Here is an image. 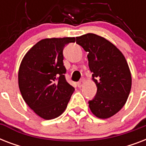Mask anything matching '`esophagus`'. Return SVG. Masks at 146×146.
<instances>
[{"label": "esophagus", "mask_w": 146, "mask_h": 146, "mask_svg": "<svg viewBox=\"0 0 146 146\" xmlns=\"http://www.w3.org/2000/svg\"><path fill=\"white\" fill-rule=\"evenodd\" d=\"M83 84H84V80H80V82H77V86L79 88H81V87L83 86Z\"/></svg>", "instance_id": "esophagus-1"}]
</instances>
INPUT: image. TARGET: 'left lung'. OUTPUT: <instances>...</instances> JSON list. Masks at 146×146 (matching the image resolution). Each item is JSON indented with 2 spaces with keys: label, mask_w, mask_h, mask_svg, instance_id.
Instances as JSON below:
<instances>
[{
  "label": "left lung",
  "mask_w": 146,
  "mask_h": 146,
  "mask_svg": "<svg viewBox=\"0 0 146 146\" xmlns=\"http://www.w3.org/2000/svg\"><path fill=\"white\" fill-rule=\"evenodd\" d=\"M76 43L89 53V66L97 86L89 108L97 117H111L124 106L130 92L132 77L127 60L114 44L93 33L76 37Z\"/></svg>",
  "instance_id": "1"
}]
</instances>
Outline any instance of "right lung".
Wrapping results in <instances>:
<instances>
[{
  "mask_svg": "<svg viewBox=\"0 0 146 146\" xmlns=\"http://www.w3.org/2000/svg\"><path fill=\"white\" fill-rule=\"evenodd\" d=\"M74 37L44 38L32 47L22 60L19 88L25 102L40 117L51 120L61 115L74 88L66 82L63 50Z\"/></svg>",
  "mask_w": 146,
  "mask_h": 146,
  "instance_id": "obj_1",
  "label": "right lung"
}]
</instances>
